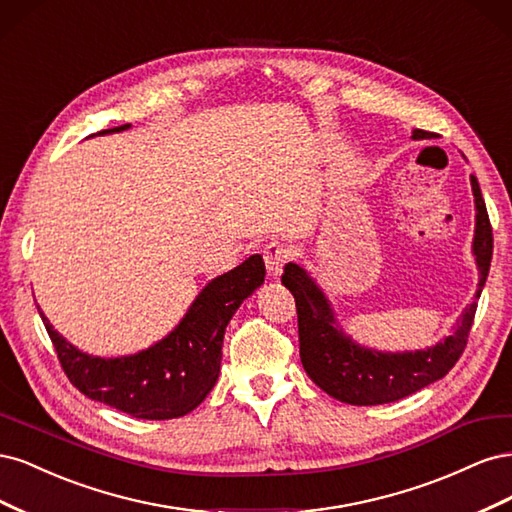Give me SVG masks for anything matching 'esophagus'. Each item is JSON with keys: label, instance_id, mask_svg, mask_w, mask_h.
I'll use <instances>...</instances> for the list:
<instances>
[{"label": "esophagus", "instance_id": "1", "mask_svg": "<svg viewBox=\"0 0 512 512\" xmlns=\"http://www.w3.org/2000/svg\"><path fill=\"white\" fill-rule=\"evenodd\" d=\"M288 247L280 241H271L269 245H265V265L269 271L271 280H277L282 275L284 265L288 262Z\"/></svg>", "mask_w": 512, "mask_h": 512}]
</instances>
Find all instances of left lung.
<instances>
[{
    "label": "left lung",
    "instance_id": "obj_1",
    "mask_svg": "<svg viewBox=\"0 0 512 512\" xmlns=\"http://www.w3.org/2000/svg\"><path fill=\"white\" fill-rule=\"evenodd\" d=\"M427 136L425 130L412 132V138ZM470 181L476 205L472 252L478 265V290L474 301L463 309L455 333L444 337V342L436 346L416 352H378L354 344L339 329L331 303L309 273L294 262L284 267L282 284L292 292L297 303L301 363L307 376L324 393L352 406L391 404L425 389L427 384L444 378L455 367L468 344L478 305L476 299L487 282L493 254V232L485 200L474 175H470Z\"/></svg>",
    "mask_w": 512,
    "mask_h": 512
}]
</instances>
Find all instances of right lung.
I'll list each match as a JSON object with an SVG mask.
<instances>
[{"instance_id": "add662e5", "label": "right lung", "mask_w": 512, "mask_h": 512, "mask_svg": "<svg viewBox=\"0 0 512 512\" xmlns=\"http://www.w3.org/2000/svg\"><path fill=\"white\" fill-rule=\"evenodd\" d=\"M130 123L100 134L128 130ZM265 282V262L254 254L215 277L190 305L188 314L151 348L100 359L61 337L40 307L38 312L68 380L89 399L147 421H166L192 412L220 376L224 331L232 314Z\"/></svg>"}]
</instances>
